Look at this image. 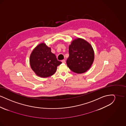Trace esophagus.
Segmentation results:
<instances>
[{
	"mask_svg": "<svg viewBox=\"0 0 126 126\" xmlns=\"http://www.w3.org/2000/svg\"><path fill=\"white\" fill-rule=\"evenodd\" d=\"M61 61H62V62L63 63H66V60H62Z\"/></svg>",
	"mask_w": 126,
	"mask_h": 126,
	"instance_id": "1",
	"label": "esophagus"
}]
</instances>
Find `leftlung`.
I'll return each mask as SVG.
<instances>
[{
    "label": "left lung",
    "instance_id": "1",
    "mask_svg": "<svg viewBox=\"0 0 126 126\" xmlns=\"http://www.w3.org/2000/svg\"><path fill=\"white\" fill-rule=\"evenodd\" d=\"M69 54L67 66L77 74L84 73L89 70L94 59L92 45L82 38H78L72 41L69 46Z\"/></svg>",
    "mask_w": 126,
    "mask_h": 126
}]
</instances>
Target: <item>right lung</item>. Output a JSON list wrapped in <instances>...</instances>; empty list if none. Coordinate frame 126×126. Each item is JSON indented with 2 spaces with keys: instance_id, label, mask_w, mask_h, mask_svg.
<instances>
[{
  "instance_id": "add662e5",
  "label": "right lung",
  "mask_w": 126,
  "mask_h": 126,
  "mask_svg": "<svg viewBox=\"0 0 126 126\" xmlns=\"http://www.w3.org/2000/svg\"><path fill=\"white\" fill-rule=\"evenodd\" d=\"M62 63L58 60L56 55L51 51L45 43L38 44L32 51L30 56V64L32 69L37 76L46 78L53 75L57 66Z\"/></svg>"
}]
</instances>
